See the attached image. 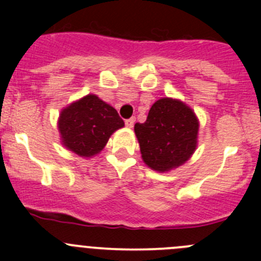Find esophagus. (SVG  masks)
I'll list each match as a JSON object with an SVG mask.
<instances>
[{
  "label": "esophagus",
  "instance_id": "34e87169",
  "mask_svg": "<svg viewBox=\"0 0 261 261\" xmlns=\"http://www.w3.org/2000/svg\"><path fill=\"white\" fill-rule=\"evenodd\" d=\"M125 123H126V127L131 128V127H133V126H134V123H135V118H134V117L128 118V120L125 121Z\"/></svg>",
  "mask_w": 261,
  "mask_h": 261
}]
</instances>
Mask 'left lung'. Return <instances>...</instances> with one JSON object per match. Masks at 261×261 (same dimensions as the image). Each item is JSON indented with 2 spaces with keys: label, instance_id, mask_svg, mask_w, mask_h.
Here are the masks:
<instances>
[{
  "label": "left lung",
  "instance_id": "1",
  "mask_svg": "<svg viewBox=\"0 0 261 261\" xmlns=\"http://www.w3.org/2000/svg\"><path fill=\"white\" fill-rule=\"evenodd\" d=\"M143 162L167 173L191 159L198 144L199 121L193 110L177 98L164 97L150 109L144 123H135Z\"/></svg>",
  "mask_w": 261,
  "mask_h": 261
}]
</instances>
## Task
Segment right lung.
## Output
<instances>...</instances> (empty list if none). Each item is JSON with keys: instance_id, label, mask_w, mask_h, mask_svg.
I'll use <instances>...</instances> for the list:
<instances>
[{"instance_id": "1", "label": "right lung", "mask_w": 261, "mask_h": 261, "mask_svg": "<svg viewBox=\"0 0 261 261\" xmlns=\"http://www.w3.org/2000/svg\"><path fill=\"white\" fill-rule=\"evenodd\" d=\"M123 126L114 107L92 93L64 107L58 118L62 144L82 158L99 154L112 134Z\"/></svg>"}]
</instances>
